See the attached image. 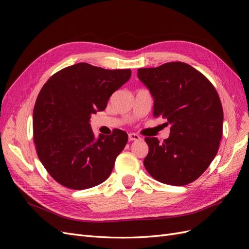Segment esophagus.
<instances>
[{"label": "esophagus", "mask_w": 249, "mask_h": 249, "mask_svg": "<svg viewBox=\"0 0 249 249\" xmlns=\"http://www.w3.org/2000/svg\"><path fill=\"white\" fill-rule=\"evenodd\" d=\"M141 137L139 136V135L135 134V133H130L129 134V140L130 141H133V140H140Z\"/></svg>", "instance_id": "obj_1"}]
</instances>
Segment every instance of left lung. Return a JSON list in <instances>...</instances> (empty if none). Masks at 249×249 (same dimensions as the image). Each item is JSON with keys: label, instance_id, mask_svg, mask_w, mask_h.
<instances>
[{"label": "left lung", "instance_id": "8db88e82", "mask_svg": "<svg viewBox=\"0 0 249 249\" xmlns=\"http://www.w3.org/2000/svg\"><path fill=\"white\" fill-rule=\"evenodd\" d=\"M137 76L154 97V116L166 118L171 124L169 137L162 143L145 138V169L164 184L192 183L219 148L223 125L219 95L201 72L184 62L139 69Z\"/></svg>", "mask_w": 249, "mask_h": 249}]
</instances>
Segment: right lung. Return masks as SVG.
<instances>
[{"label":"right lung","instance_id":"1","mask_svg":"<svg viewBox=\"0 0 249 249\" xmlns=\"http://www.w3.org/2000/svg\"><path fill=\"white\" fill-rule=\"evenodd\" d=\"M131 74V70L77 63L53 74L41 88L33 110L34 143L44 168L60 185L88 189L111 175L127 134L115 129L95 138L89 122Z\"/></svg>","mask_w":249,"mask_h":249}]
</instances>
